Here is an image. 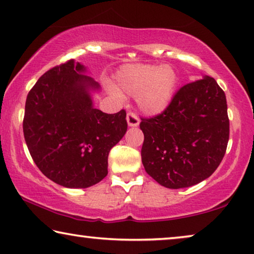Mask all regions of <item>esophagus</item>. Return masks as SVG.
<instances>
[{
    "instance_id": "obj_1",
    "label": "esophagus",
    "mask_w": 254,
    "mask_h": 254,
    "mask_svg": "<svg viewBox=\"0 0 254 254\" xmlns=\"http://www.w3.org/2000/svg\"><path fill=\"white\" fill-rule=\"evenodd\" d=\"M127 123H128V126L136 127V126H138L139 119H138V117L134 114V112H128V114H127Z\"/></svg>"
}]
</instances>
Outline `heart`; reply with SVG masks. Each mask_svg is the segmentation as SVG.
Segmentation results:
<instances>
[{"instance_id":"1","label":"heart","mask_w":254,"mask_h":254,"mask_svg":"<svg viewBox=\"0 0 254 254\" xmlns=\"http://www.w3.org/2000/svg\"><path fill=\"white\" fill-rule=\"evenodd\" d=\"M179 77L170 64L125 65L116 76L117 86L129 95L136 96L140 110L147 115L161 114L173 100ZM114 94L123 99L118 89Z\"/></svg>"}]
</instances>
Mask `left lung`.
Here are the masks:
<instances>
[{
  "instance_id": "left-lung-1",
  "label": "left lung",
  "mask_w": 254,
  "mask_h": 254,
  "mask_svg": "<svg viewBox=\"0 0 254 254\" xmlns=\"http://www.w3.org/2000/svg\"><path fill=\"white\" fill-rule=\"evenodd\" d=\"M140 120L143 166L168 189H184L204 181L226 153L227 101L212 77L184 85L165 111Z\"/></svg>"
}]
</instances>
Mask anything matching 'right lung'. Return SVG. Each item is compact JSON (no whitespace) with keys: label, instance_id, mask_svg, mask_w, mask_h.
I'll use <instances>...</instances> for the list:
<instances>
[{"label":"right lung","instance_id":"add662e5","mask_svg":"<svg viewBox=\"0 0 254 254\" xmlns=\"http://www.w3.org/2000/svg\"><path fill=\"white\" fill-rule=\"evenodd\" d=\"M85 67L68 60L43 75L26 100L23 136L43 174L69 189H86L108 175L109 152L127 130L126 111L104 114L93 107L99 88Z\"/></svg>","mask_w":254,"mask_h":254}]
</instances>
